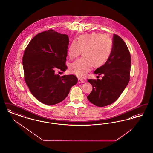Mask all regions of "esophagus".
Here are the masks:
<instances>
[{
  "label": "esophagus",
  "instance_id": "1",
  "mask_svg": "<svg viewBox=\"0 0 153 153\" xmlns=\"http://www.w3.org/2000/svg\"><path fill=\"white\" fill-rule=\"evenodd\" d=\"M78 82H79V83H83L84 82V80L82 79L78 78Z\"/></svg>",
  "mask_w": 153,
  "mask_h": 153
}]
</instances>
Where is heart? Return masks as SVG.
<instances>
[{"label": "heart", "instance_id": "obj_1", "mask_svg": "<svg viewBox=\"0 0 153 153\" xmlns=\"http://www.w3.org/2000/svg\"><path fill=\"white\" fill-rule=\"evenodd\" d=\"M83 57L69 65L72 73L82 77L87 75L92 66L98 68L108 61L112 51V42L109 36L101 33H90L80 36L73 40L68 48V54L74 59L81 54Z\"/></svg>", "mask_w": 153, "mask_h": 153}]
</instances>
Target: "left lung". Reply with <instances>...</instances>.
<instances>
[{
    "label": "left lung",
    "mask_w": 153,
    "mask_h": 153,
    "mask_svg": "<svg viewBox=\"0 0 153 153\" xmlns=\"http://www.w3.org/2000/svg\"><path fill=\"white\" fill-rule=\"evenodd\" d=\"M112 39V51L108 61L94 72L99 76H103L102 80H88L93 89L87 99L100 107L115 102L130 78L131 59L128 49L120 36L114 34Z\"/></svg>",
    "instance_id": "obj_1"
}]
</instances>
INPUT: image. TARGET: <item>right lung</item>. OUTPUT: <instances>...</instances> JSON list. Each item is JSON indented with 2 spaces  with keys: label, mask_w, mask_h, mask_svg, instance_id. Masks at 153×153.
<instances>
[{
  "label": "right lung",
  "mask_w": 153,
  "mask_h": 153,
  "mask_svg": "<svg viewBox=\"0 0 153 153\" xmlns=\"http://www.w3.org/2000/svg\"><path fill=\"white\" fill-rule=\"evenodd\" d=\"M69 36L51 29L34 36L24 51L22 64L25 81L31 93L46 105L64 100L77 78L73 74L60 76L57 69L65 72Z\"/></svg>",
  "instance_id": "obj_1"
}]
</instances>
